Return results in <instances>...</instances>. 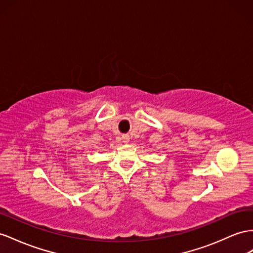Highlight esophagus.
<instances>
[{"label": "esophagus", "instance_id": "obj_1", "mask_svg": "<svg viewBox=\"0 0 253 253\" xmlns=\"http://www.w3.org/2000/svg\"><path fill=\"white\" fill-rule=\"evenodd\" d=\"M122 140H123V142H124L125 144H127L128 142H129V135L128 134H123L122 135Z\"/></svg>", "mask_w": 253, "mask_h": 253}]
</instances>
